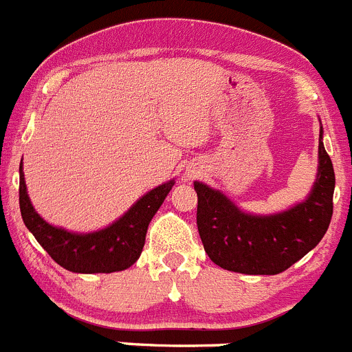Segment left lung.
Listing matches in <instances>:
<instances>
[{"label": "left lung", "mask_w": 352, "mask_h": 352, "mask_svg": "<svg viewBox=\"0 0 352 352\" xmlns=\"http://www.w3.org/2000/svg\"><path fill=\"white\" fill-rule=\"evenodd\" d=\"M318 176L308 200L277 215L243 214L219 191L195 181L197 226L208 258L226 270L276 276L315 248L329 229L336 175L318 140Z\"/></svg>", "instance_id": "left-lung-1"}]
</instances>
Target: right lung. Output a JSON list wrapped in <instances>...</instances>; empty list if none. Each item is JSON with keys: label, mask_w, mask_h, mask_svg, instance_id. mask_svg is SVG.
<instances>
[{"label": "right lung", "mask_w": 352, "mask_h": 352, "mask_svg": "<svg viewBox=\"0 0 352 352\" xmlns=\"http://www.w3.org/2000/svg\"><path fill=\"white\" fill-rule=\"evenodd\" d=\"M173 184L175 181H169L148 191L109 228L90 234H75L50 226L34 210L20 164V212L27 229L63 269L78 274L118 272L138 260L145 245L148 222L168 197Z\"/></svg>", "instance_id": "obj_1"}]
</instances>
